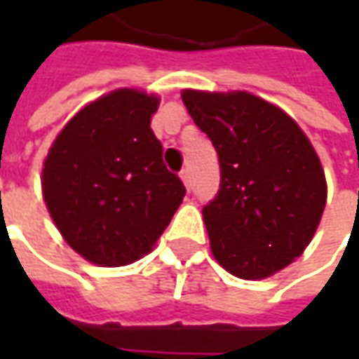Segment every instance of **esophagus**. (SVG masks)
<instances>
[{"instance_id": "1", "label": "esophagus", "mask_w": 359, "mask_h": 359, "mask_svg": "<svg viewBox=\"0 0 359 359\" xmlns=\"http://www.w3.org/2000/svg\"><path fill=\"white\" fill-rule=\"evenodd\" d=\"M180 179H182V182H184V187H187L188 190H192V172H190L188 167H184V169L180 171Z\"/></svg>"}]
</instances>
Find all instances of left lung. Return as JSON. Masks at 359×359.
Here are the masks:
<instances>
[{
  "mask_svg": "<svg viewBox=\"0 0 359 359\" xmlns=\"http://www.w3.org/2000/svg\"><path fill=\"white\" fill-rule=\"evenodd\" d=\"M182 102L221 167L202 210L213 256L234 277H271L306 250L323 215L316 149L285 111L248 92L184 90Z\"/></svg>",
  "mask_w": 359,
  "mask_h": 359,
  "instance_id": "left-lung-1",
  "label": "left lung"
}]
</instances>
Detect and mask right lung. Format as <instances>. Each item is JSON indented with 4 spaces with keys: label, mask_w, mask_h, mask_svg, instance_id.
Returning a JSON list of instances; mask_svg holds the SVG:
<instances>
[{
    "label": "right lung",
    "mask_w": 359,
    "mask_h": 359,
    "mask_svg": "<svg viewBox=\"0 0 359 359\" xmlns=\"http://www.w3.org/2000/svg\"><path fill=\"white\" fill-rule=\"evenodd\" d=\"M159 100L115 90L74 115L43 161L42 190L67 244L95 265L146 256L187 194L149 128Z\"/></svg>",
    "instance_id": "right-lung-1"
}]
</instances>
